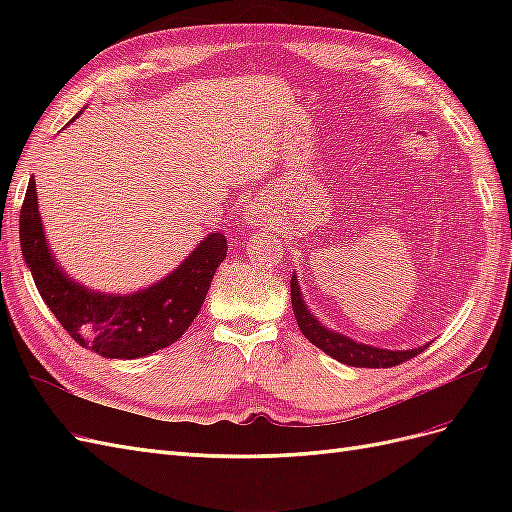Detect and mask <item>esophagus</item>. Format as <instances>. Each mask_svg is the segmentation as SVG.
<instances>
[{
    "instance_id": "obj_1",
    "label": "esophagus",
    "mask_w": 512,
    "mask_h": 512,
    "mask_svg": "<svg viewBox=\"0 0 512 512\" xmlns=\"http://www.w3.org/2000/svg\"><path fill=\"white\" fill-rule=\"evenodd\" d=\"M271 220H273L271 209L267 207V203L262 198L252 200V203L247 205V209H245V222L250 224L252 228H256V226H269Z\"/></svg>"
}]
</instances>
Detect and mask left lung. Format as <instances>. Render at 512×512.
Here are the masks:
<instances>
[{
  "instance_id": "8db88e82",
  "label": "left lung",
  "mask_w": 512,
  "mask_h": 512,
  "mask_svg": "<svg viewBox=\"0 0 512 512\" xmlns=\"http://www.w3.org/2000/svg\"><path fill=\"white\" fill-rule=\"evenodd\" d=\"M290 294H292V312L294 318H297V324L301 333L318 346L320 350L327 352L333 359L344 365L352 367H395L399 363H406L414 359L416 354H421L427 346L414 348V350H382L376 346H365V344H356L352 339L333 333L329 329H324L322 324L314 318V314H309L307 305L301 299V290L299 282L290 280Z\"/></svg>"
}]
</instances>
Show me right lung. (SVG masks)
<instances>
[{
	"label": "right lung",
	"mask_w": 512,
	"mask_h": 512,
	"mask_svg": "<svg viewBox=\"0 0 512 512\" xmlns=\"http://www.w3.org/2000/svg\"><path fill=\"white\" fill-rule=\"evenodd\" d=\"M19 237L40 297L61 327L76 344L106 359H138L175 344L198 316L228 250L222 232H211L173 273L151 288L128 297L91 292L72 282L53 260L34 179H29L21 207Z\"/></svg>",
	"instance_id": "add662e5"
}]
</instances>
